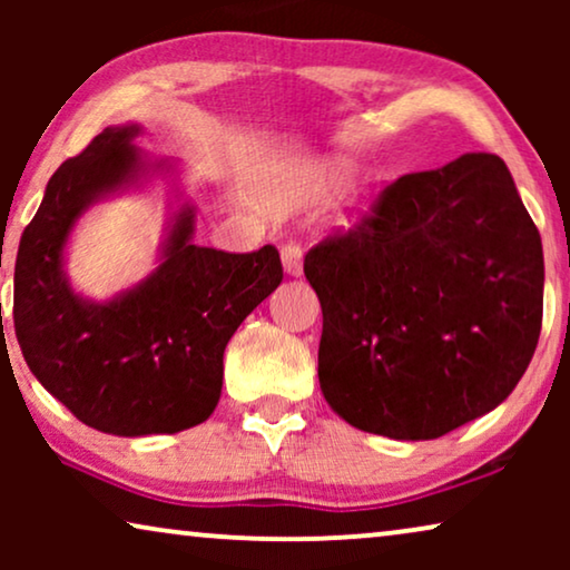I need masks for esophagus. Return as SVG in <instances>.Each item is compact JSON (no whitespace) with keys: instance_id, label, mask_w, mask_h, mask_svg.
<instances>
[{"instance_id":"34e87169","label":"esophagus","mask_w":570,"mask_h":570,"mask_svg":"<svg viewBox=\"0 0 570 570\" xmlns=\"http://www.w3.org/2000/svg\"><path fill=\"white\" fill-rule=\"evenodd\" d=\"M279 256H283V267L291 277H301L303 275V252L298 244H285L279 248Z\"/></svg>"}]
</instances>
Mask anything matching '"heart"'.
<instances>
[{
    "instance_id": "1",
    "label": "heart",
    "mask_w": 570,
    "mask_h": 570,
    "mask_svg": "<svg viewBox=\"0 0 570 570\" xmlns=\"http://www.w3.org/2000/svg\"><path fill=\"white\" fill-rule=\"evenodd\" d=\"M350 176V166L342 160H330V163H318L308 170L306 176V194L314 199L330 197L345 184V178ZM365 209H368V194L361 191L357 197L350 202V220H357Z\"/></svg>"
}]
</instances>
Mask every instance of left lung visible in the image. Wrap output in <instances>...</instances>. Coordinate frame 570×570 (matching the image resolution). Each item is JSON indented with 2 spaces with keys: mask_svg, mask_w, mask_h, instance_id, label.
I'll return each mask as SVG.
<instances>
[{
  "mask_svg": "<svg viewBox=\"0 0 570 570\" xmlns=\"http://www.w3.org/2000/svg\"><path fill=\"white\" fill-rule=\"evenodd\" d=\"M324 314L318 384L357 431L441 439L495 410L542 330V240L498 155L386 186L303 262Z\"/></svg>",
  "mask_w": 570,
  "mask_h": 570,
  "instance_id": "1",
  "label": "left lung"
}]
</instances>
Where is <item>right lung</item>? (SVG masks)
Instances as JSON below:
<instances>
[{
	"instance_id": "add662e5",
	"label": "right lung",
	"mask_w": 570,
	"mask_h": 570,
	"mask_svg": "<svg viewBox=\"0 0 570 570\" xmlns=\"http://www.w3.org/2000/svg\"><path fill=\"white\" fill-rule=\"evenodd\" d=\"M135 121L106 127L49 178L14 262V334L28 368L77 420L111 435L178 433L213 415L223 353L240 322L283 283L275 246L225 254L194 244L197 207L170 186L158 267L114 298L77 293L67 246L96 202L178 174L150 158Z\"/></svg>"
}]
</instances>
